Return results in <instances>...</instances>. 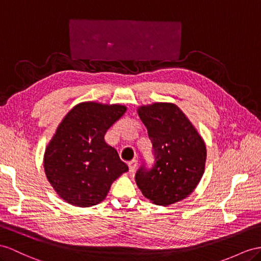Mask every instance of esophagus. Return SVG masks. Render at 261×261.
<instances>
[{"label":"esophagus","instance_id":"obj_1","mask_svg":"<svg viewBox=\"0 0 261 261\" xmlns=\"http://www.w3.org/2000/svg\"><path fill=\"white\" fill-rule=\"evenodd\" d=\"M128 165H129V171L133 173V171L136 170V166H137V160H132V161L128 163Z\"/></svg>","mask_w":261,"mask_h":261}]
</instances>
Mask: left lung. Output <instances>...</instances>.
Returning a JSON list of instances; mask_svg holds the SVG:
<instances>
[{"label":"left lung","mask_w":261,"mask_h":261,"mask_svg":"<svg viewBox=\"0 0 261 261\" xmlns=\"http://www.w3.org/2000/svg\"><path fill=\"white\" fill-rule=\"evenodd\" d=\"M152 142V166L142 163L136 182L142 194L156 205L188 197L202 178L206 146L182 110L173 103H153L138 110Z\"/></svg>","instance_id":"8db88e82"}]
</instances>
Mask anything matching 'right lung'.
<instances>
[{"label":"right lung","instance_id":"add662e5","mask_svg":"<svg viewBox=\"0 0 261 261\" xmlns=\"http://www.w3.org/2000/svg\"><path fill=\"white\" fill-rule=\"evenodd\" d=\"M126 108L84 102L67 113L44 155L46 176L67 203L89 207L102 202L112 182L129 168L105 142L107 130Z\"/></svg>","mask_w":261,"mask_h":261}]
</instances>
